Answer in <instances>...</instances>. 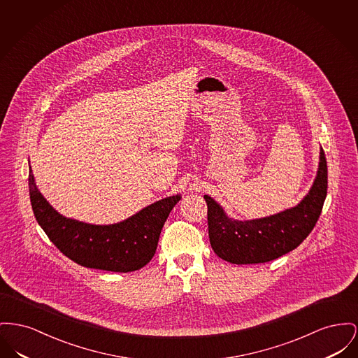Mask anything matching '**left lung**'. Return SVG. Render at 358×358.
I'll return each mask as SVG.
<instances>
[{
  "instance_id": "1",
  "label": "left lung",
  "mask_w": 358,
  "mask_h": 358,
  "mask_svg": "<svg viewBox=\"0 0 358 358\" xmlns=\"http://www.w3.org/2000/svg\"><path fill=\"white\" fill-rule=\"evenodd\" d=\"M327 194V162H320L308 194L294 208L255 220H232L210 196L208 235L213 252L231 264H264L296 249L315 227Z\"/></svg>"
}]
</instances>
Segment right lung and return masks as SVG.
Here are the masks:
<instances>
[{"label": "right lung", "instance_id": "right-lung-1", "mask_svg": "<svg viewBox=\"0 0 358 358\" xmlns=\"http://www.w3.org/2000/svg\"><path fill=\"white\" fill-rule=\"evenodd\" d=\"M32 210L50 241L76 264L109 272H134L154 257L161 230L180 194L162 199L109 226L87 224L67 219L54 210L36 188L32 171L28 176Z\"/></svg>", "mask_w": 358, "mask_h": 358}]
</instances>
